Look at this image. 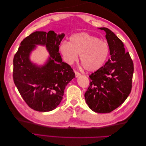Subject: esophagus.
I'll return each mask as SVG.
<instances>
[{
    "label": "esophagus",
    "mask_w": 146,
    "mask_h": 146,
    "mask_svg": "<svg viewBox=\"0 0 146 146\" xmlns=\"http://www.w3.org/2000/svg\"><path fill=\"white\" fill-rule=\"evenodd\" d=\"M75 74H76V77H79L81 75V74L80 72H78V71H76H76H75Z\"/></svg>",
    "instance_id": "34e87169"
}]
</instances>
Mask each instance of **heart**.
Instances as JSON below:
<instances>
[{"label":"heart","mask_w":146,"mask_h":146,"mask_svg":"<svg viewBox=\"0 0 146 146\" xmlns=\"http://www.w3.org/2000/svg\"><path fill=\"white\" fill-rule=\"evenodd\" d=\"M61 51L65 60L69 64L72 63L80 55L81 63L90 72L99 69L105 63L109 52L106 42L98 37L85 32L72 35L69 42H63Z\"/></svg>","instance_id":"1"}]
</instances>
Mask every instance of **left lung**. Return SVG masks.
Returning <instances> with one entry per match:
<instances>
[{"mask_svg": "<svg viewBox=\"0 0 146 146\" xmlns=\"http://www.w3.org/2000/svg\"><path fill=\"white\" fill-rule=\"evenodd\" d=\"M106 32L110 58L105 65L90 75V86L85 93L89 107L96 113H110L122 105L132 88L133 63L123 44L107 28Z\"/></svg>", "mask_w": 146, "mask_h": 146, "instance_id": "obj_1", "label": "left lung"}]
</instances>
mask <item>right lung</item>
<instances>
[{
    "label": "right lung",
    "instance_id": "obj_1",
    "mask_svg": "<svg viewBox=\"0 0 146 146\" xmlns=\"http://www.w3.org/2000/svg\"><path fill=\"white\" fill-rule=\"evenodd\" d=\"M64 36L52 30L35 32L24 39L15 55L13 80L25 103L35 111L46 112L56 108L63 99L66 86L76 77L58 52ZM39 44L46 45L50 54L45 65L39 67L29 60L30 52Z\"/></svg>",
    "mask_w": 146,
    "mask_h": 146
}]
</instances>
